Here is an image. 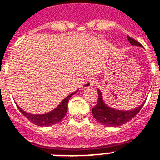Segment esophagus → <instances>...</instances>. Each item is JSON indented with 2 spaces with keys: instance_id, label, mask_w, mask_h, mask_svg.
Instances as JSON below:
<instances>
[{
  "instance_id": "34e87169",
  "label": "esophagus",
  "mask_w": 160,
  "mask_h": 160,
  "mask_svg": "<svg viewBox=\"0 0 160 160\" xmlns=\"http://www.w3.org/2000/svg\"><path fill=\"white\" fill-rule=\"evenodd\" d=\"M95 83H96V80L92 79V78H90L88 80H86L84 82V84L82 85V89H89L91 88L94 85H95Z\"/></svg>"
}]
</instances>
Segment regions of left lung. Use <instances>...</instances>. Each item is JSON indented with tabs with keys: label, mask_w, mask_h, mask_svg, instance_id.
Returning a JSON list of instances; mask_svg holds the SVG:
<instances>
[{
	"label": "left lung",
	"mask_w": 160,
	"mask_h": 160,
	"mask_svg": "<svg viewBox=\"0 0 160 160\" xmlns=\"http://www.w3.org/2000/svg\"><path fill=\"white\" fill-rule=\"evenodd\" d=\"M128 39L132 46H139L142 47V45L136 40L128 36ZM98 101L96 107L92 108V115L96 118L97 122L100 123L109 127H118L123 125L126 122L132 119V118L139 112V111L142 109V106L144 105V102L140 106L135 108V109L130 110V111H122L109 107L103 101L102 94L98 89Z\"/></svg>",
	"instance_id": "left-lung-1"
}]
</instances>
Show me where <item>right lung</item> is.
<instances>
[{"label":"right lung","mask_w":160,"mask_h":160,"mask_svg":"<svg viewBox=\"0 0 160 160\" xmlns=\"http://www.w3.org/2000/svg\"><path fill=\"white\" fill-rule=\"evenodd\" d=\"M78 91L73 92L72 94L65 97L60 104L58 105V107H56L55 109L49 112L45 113V114H41V115H33V114H30L28 112H26L25 111H23L22 108L18 106V108L20 110V112L22 113L23 115L25 116L31 122H32L35 125L40 127H47L51 126V125H54V124L58 123L62 119L64 118V116L66 115L67 109H68V102L69 100L70 99L73 95H75Z\"/></svg>","instance_id":"add662e5"}]
</instances>
